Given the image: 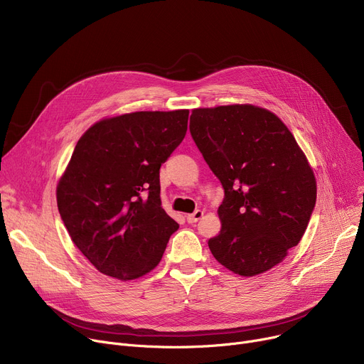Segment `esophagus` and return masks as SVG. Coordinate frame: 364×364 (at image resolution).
I'll return each instance as SVG.
<instances>
[{
  "label": "esophagus",
  "instance_id": "1",
  "mask_svg": "<svg viewBox=\"0 0 364 364\" xmlns=\"http://www.w3.org/2000/svg\"><path fill=\"white\" fill-rule=\"evenodd\" d=\"M203 216V210H200V209H198V210H195L193 213H190V215H187V221L190 223V224H195V223H198L200 218Z\"/></svg>",
  "mask_w": 364,
  "mask_h": 364
}]
</instances>
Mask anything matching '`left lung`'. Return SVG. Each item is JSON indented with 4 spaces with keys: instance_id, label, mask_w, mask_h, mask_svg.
<instances>
[{
    "instance_id": "1",
    "label": "left lung",
    "mask_w": 364,
    "mask_h": 364,
    "mask_svg": "<svg viewBox=\"0 0 364 364\" xmlns=\"http://www.w3.org/2000/svg\"><path fill=\"white\" fill-rule=\"evenodd\" d=\"M190 133L224 187L213 257L241 277L274 268L301 240L316 180L294 136L271 111L225 105L191 111Z\"/></svg>"
}]
</instances>
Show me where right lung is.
Instances as JSON below:
<instances>
[{"label": "right lung", "instance_id": "right-lung-1", "mask_svg": "<svg viewBox=\"0 0 364 364\" xmlns=\"http://www.w3.org/2000/svg\"><path fill=\"white\" fill-rule=\"evenodd\" d=\"M187 109L140 111L93 124L57 186L73 243L100 272L136 279L159 263L178 224L161 206L159 168L183 141Z\"/></svg>", "mask_w": 364, "mask_h": 364}]
</instances>
